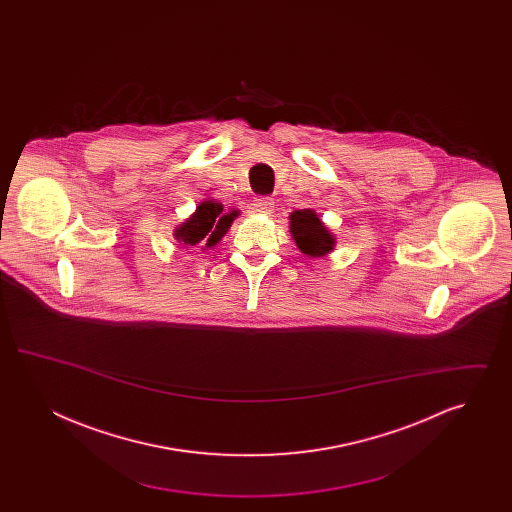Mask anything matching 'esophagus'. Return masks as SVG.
<instances>
[{"label": "esophagus", "instance_id": "1", "mask_svg": "<svg viewBox=\"0 0 512 512\" xmlns=\"http://www.w3.org/2000/svg\"><path fill=\"white\" fill-rule=\"evenodd\" d=\"M253 211L259 213V215H270L274 211V199L272 197H257L255 203H253Z\"/></svg>", "mask_w": 512, "mask_h": 512}]
</instances>
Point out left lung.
<instances>
[{
  "instance_id": "1",
  "label": "left lung",
  "mask_w": 512,
  "mask_h": 512,
  "mask_svg": "<svg viewBox=\"0 0 512 512\" xmlns=\"http://www.w3.org/2000/svg\"><path fill=\"white\" fill-rule=\"evenodd\" d=\"M290 234L297 249L307 257H324L336 247V236L318 217L315 209L293 211L290 215Z\"/></svg>"
}]
</instances>
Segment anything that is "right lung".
Returning <instances> with one entry per match:
<instances>
[{
    "mask_svg": "<svg viewBox=\"0 0 512 512\" xmlns=\"http://www.w3.org/2000/svg\"><path fill=\"white\" fill-rule=\"evenodd\" d=\"M236 217H240L238 209L224 211L219 201L205 199L195 207L188 219L174 228L172 234L178 244L211 249L224 238Z\"/></svg>",
    "mask_w": 512,
    "mask_h": 512,
    "instance_id": "right-lung-1",
    "label": "right lung"
}]
</instances>
